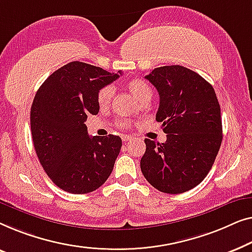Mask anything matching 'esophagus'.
<instances>
[{
	"mask_svg": "<svg viewBox=\"0 0 252 252\" xmlns=\"http://www.w3.org/2000/svg\"><path fill=\"white\" fill-rule=\"evenodd\" d=\"M122 139H123V141H130L131 139H132V137H131V136H122Z\"/></svg>",
	"mask_w": 252,
	"mask_h": 252,
	"instance_id": "esophagus-1",
	"label": "esophagus"
}]
</instances>
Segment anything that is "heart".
<instances>
[{
  "instance_id": "1",
  "label": "heart",
  "mask_w": 252,
  "mask_h": 252,
  "mask_svg": "<svg viewBox=\"0 0 252 252\" xmlns=\"http://www.w3.org/2000/svg\"><path fill=\"white\" fill-rule=\"evenodd\" d=\"M126 88L140 102H146L150 100L152 97L151 87L143 80H131L126 83ZM113 92H114V90H113V88L111 86H105L102 87L101 89H99L97 94V102L100 107L105 108L109 106L113 97ZM118 125L120 126H129V122H127L126 120H121V121H119Z\"/></svg>"
}]
</instances>
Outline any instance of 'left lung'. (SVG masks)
Wrapping results in <instances>:
<instances>
[{
    "mask_svg": "<svg viewBox=\"0 0 252 252\" xmlns=\"http://www.w3.org/2000/svg\"><path fill=\"white\" fill-rule=\"evenodd\" d=\"M145 79L157 88L164 143L145 139L140 160L148 183L163 193L180 194L197 186L210 171L222 140L217 95L203 77L184 66L154 68Z\"/></svg>",
    "mask_w": 252,
    "mask_h": 252,
    "instance_id": "8db88e82",
    "label": "left lung"
}]
</instances>
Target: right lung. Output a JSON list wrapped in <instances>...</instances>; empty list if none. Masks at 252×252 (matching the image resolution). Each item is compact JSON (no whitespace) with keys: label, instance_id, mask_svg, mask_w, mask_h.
Here are the masks:
<instances>
[{"label":"right lung","instance_id":"1","mask_svg":"<svg viewBox=\"0 0 252 252\" xmlns=\"http://www.w3.org/2000/svg\"><path fill=\"white\" fill-rule=\"evenodd\" d=\"M100 67L72 62L51 74L35 94L31 130L44 171L72 194L94 192L113 171L122 147L119 136L88 134V115L99 112L97 94L119 79Z\"/></svg>","mask_w":252,"mask_h":252}]
</instances>
